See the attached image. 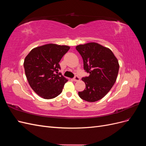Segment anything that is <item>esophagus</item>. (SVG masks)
<instances>
[{"label":"esophagus","mask_w":146,"mask_h":146,"mask_svg":"<svg viewBox=\"0 0 146 146\" xmlns=\"http://www.w3.org/2000/svg\"><path fill=\"white\" fill-rule=\"evenodd\" d=\"M73 80L75 81V82H78V81L80 80V78H79L78 76H75V77L73 78Z\"/></svg>","instance_id":"obj_1"}]
</instances>
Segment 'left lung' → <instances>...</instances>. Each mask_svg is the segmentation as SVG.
I'll return each mask as SVG.
<instances>
[{"label":"left lung","mask_w":146,"mask_h":146,"mask_svg":"<svg viewBox=\"0 0 146 146\" xmlns=\"http://www.w3.org/2000/svg\"><path fill=\"white\" fill-rule=\"evenodd\" d=\"M76 48L83 60L88 77H83L85 89L78 92L80 98L94 102L102 99L116 82L119 69L116 57L110 48L96 42L77 46Z\"/></svg>","instance_id":"left-lung-1"}]
</instances>
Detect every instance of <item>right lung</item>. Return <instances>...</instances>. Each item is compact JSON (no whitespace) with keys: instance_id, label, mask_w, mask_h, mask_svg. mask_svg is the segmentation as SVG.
Returning a JSON list of instances; mask_svg holds the SVG:
<instances>
[{"instance_id":"1","label":"right lung","mask_w":146,"mask_h":146,"mask_svg":"<svg viewBox=\"0 0 146 146\" xmlns=\"http://www.w3.org/2000/svg\"><path fill=\"white\" fill-rule=\"evenodd\" d=\"M69 48L68 46L47 44L33 48L25 58L24 67L28 82L42 98H56L68 81L58 70L59 62Z\"/></svg>"}]
</instances>
